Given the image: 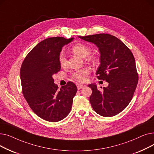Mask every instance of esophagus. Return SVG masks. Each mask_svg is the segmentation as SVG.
<instances>
[{"label":"esophagus","mask_w":154,"mask_h":154,"mask_svg":"<svg viewBox=\"0 0 154 154\" xmlns=\"http://www.w3.org/2000/svg\"><path fill=\"white\" fill-rule=\"evenodd\" d=\"M77 89H78V90H80V89H81L82 88L84 87V85H82V84H77Z\"/></svg>","instance_id":"34e87169"}]
</instances>
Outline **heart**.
<instances>
[{
  "mask_svg": "<svg viewBox=\"0 0 154 154\" xmlns=\"http://www.w3.org/2000/svg\"><path fill=\"white\" fill-rule=\"evenodd\" d=\"M72 51L75 54L79 55L82 57H85L88 55H89L91 52V48L89 46H88L84 44L78 43L75 44L72 48ZM86 60L93 63H95L97 61V58L94 55H89L86 57ZM59 63L60 66L63 67L66 66L67 62L66 57L63 53L59 55ZM89 74V70L87 68L82 69L79 70L72 74V78L74 79L79 82H84L87 79V76Z\"/></svg>",
  "mask_w": 154,
  "mask_h": 154,
  "instance_id": "1",
  "label": "heart"
}]
</instances>
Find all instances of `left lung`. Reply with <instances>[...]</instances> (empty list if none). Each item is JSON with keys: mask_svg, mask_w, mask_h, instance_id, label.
<instances>
[{"mask_svg": "<svg viewBox=\"0 0 154 154\" xmlns=\"http://www.w3.org/2000/svg\"><path fill=\"white\" fill-rule=\"evenodd\" d=\"M99 48L100 65L97 77L109 83L100 91L94 84L89 100L94 111L103 117H112L124 110L131 102L139 77L133 54L116 37L108 34L79 36ZM102 88V87H100Z\"/></svg>", "mask_w": 154, "mask_h": 154, "instance_id": "left-lung-1", "label": "left lung"}]
</instances>
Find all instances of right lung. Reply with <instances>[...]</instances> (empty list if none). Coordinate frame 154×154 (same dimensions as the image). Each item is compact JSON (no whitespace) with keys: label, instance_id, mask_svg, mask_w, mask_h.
Returning a JSON list of instances; mask_svg holds the SVG:
<instances>
[{"label":"right lung","instance_id":"1","mask_svg":"<svg viewBox=\"0 0 154 154\" xmlns=\"http://www.w3.org/2000/svg\"><path fill=\"white\" fill-rule=\"evenodd\" d=\"M73 38L54 37L42 40L27 54L20 68L24 98L35 114L48 122H58L68 116L77 91L72 82L59 90L52 77L60 70L62 48Z\"/></svg>","mask_w":154,"mask_h":154}]
</instances>
